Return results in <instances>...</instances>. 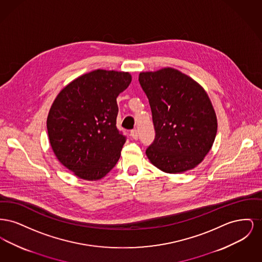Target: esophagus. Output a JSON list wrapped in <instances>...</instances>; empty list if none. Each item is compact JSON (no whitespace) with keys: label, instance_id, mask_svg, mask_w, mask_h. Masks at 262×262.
<instances>
[{"label":"esophagus","instance_id":"34e87169","mask_svg":"<svg viewBox=\"0 0 262 262\" xmlns=\"http://www.w3.org/2000/svg\"><path fill=\"white\" fill-rule=\"evenodd\" d=\"M130 136L134 138V139H138V132H137V129H133L132 132H130Z\"/></svg>","mask_w":262,"mask_h":262}]
</instances>
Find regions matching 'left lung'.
Segmentation results:
<instances>
[{
  "instance_id": "obj_1",
  "label": "left lung",
  "mask_w": 262,
  "mask_h": 262,
  "mask_svg": "<svg viewBox=\"0 0 262 262\" xmlns=\"http://www.w3.org/2000/svg\"><path fill=\"white\" fill-rule=\"evenodd\" d=\"M138 80L149 101L155 129L146 149L150 162L169 174L193 169L211 149L217 133L207 93L172 68L140 73Z\"/></svg>"
}]
</instances>
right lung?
<instances>
[{
  "label": "right lung",
  "mask_w": 262,
  "mask_h": 262,
  "mask_svg": "<svg viewBox=\"0 0 262 262\" xmlns=\"http://www.w3.org/2000/svg\"><path fill=\"white\" fill-rule=\"evenodd\" d=\"M132 81L125 72L96 70L69 83L47 118L52 149L80 179L96 181L119 161L125 137L117 128V97Z\"/></svg>",
  "instance_id": "1"
}]
</instances>
